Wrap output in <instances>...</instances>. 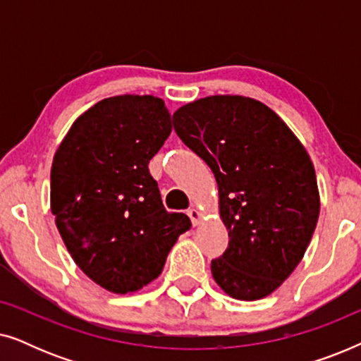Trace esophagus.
<instances>
[{
    "label": "esophagus",
    "instance_id": "esophagus-1",
    "mask_svg": "<svg viewBox=\"0 0 361 361\" xmlns=\"http://www.w3.org/2000/svg\"><path fill=\"white\" fill-rule=\"evenodd\" d=\"M187 215L190 216V221H192V225H199L200 224V220H202V214L197 209H194V207H192V209H189L187 210Z\"/></svg>",
    "mask_w": 361,
    "mask_h": 361
}]
</instances>
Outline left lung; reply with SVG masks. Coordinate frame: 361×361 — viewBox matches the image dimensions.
<instances>
[{
  "label": "left lung",
  "mask_w": 361,
  "mask_h": 361,
  "mask_svg": "<svg viewBox=\"0 0 361 361\" xmlns=\"http://www.w3.org/2000/svg\"><path fill=\"white\" fill-rule=\"evenodd\" d=\"M177 136L215 174L228 248L212 259L226 294L256 300L300 263L317 225L314 164L288 125L253 98L215 95L180 106Z\"/></svg>",
  "instance_id": "obj_1"
}]
</instances>
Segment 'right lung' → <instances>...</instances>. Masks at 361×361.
Masks as SVG:
<instances>
[{
  "label": "right lung",
  "instance_id": "add662e5",
  "mask_svg": "<svg viewBox=\"0 0 361 361\" xmlns=\"http://www.w3.org/2000/svg\"><path fill=\"white\" fill-rule=\"evenodd\" d=\"M172 131L161 98L120 95L78 116L54 156L51 210L78 268L116 294L161 274L192 224L167 212L149 161Z\"/></svg>",
  "mask_w": 361,
  "mask_h": 361
}]
</instances>
